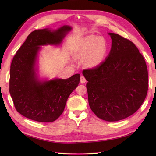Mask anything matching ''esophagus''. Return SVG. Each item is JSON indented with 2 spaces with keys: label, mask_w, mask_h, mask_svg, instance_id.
I'll use <instances>...</instances> for the list:
<instances>
[{
  "label": "esophagus",
  "mask_w": 156,
  "mask_h": 156,
  "mask_svg": "<svg viewBox=\"0 0 156 156\" xmlns=\"http://www.w3.org/2000/svg\"><path fill=\"white\" fill-rule=\"evenodd\" d=\"M80 82H81V83H82V84L85 83L87 82V80H86L85 77H84V76H81V78H80Z\"/></svg>",
  "instance_id": "34e87169"
}]
</instances>
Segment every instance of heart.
<instances>
[{
	"instance_id": "b5f03b06",
	"label": "heart",
	"mask_w": 156,
	"mask_h": 156,
	"mask_svg": "<svg viewBox=\"0 0 156 156\" xmlns=\"http://www.w3.org/2000/svg\"><path fill=\"white\" fill-rule=\"evenodd\" d=\"M108 51L107 41L103 37L90 35L80 40L75 47V57H84V64L90 68L96 67L105 58Z\"/></svg>"
}]
</instances>
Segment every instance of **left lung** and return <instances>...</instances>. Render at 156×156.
<instances>
[{
  "label": "left lung",
  "mask_w": 156,
  "mask_h": 156,
  "mask_svg": "<svg viewBox=\"0 0 156 156\" xmlns=\"http://www.w3.org/2000/svg\"><path fill=\"white\" fill-rule=\"evenodd\" d=\"M112 39L109 54L95 68L86 69L88 103L98 118L108 121L132 115L147 95L148 75L143 56L135 45L122 36L108 33Z\"/></svg>",
  "instance_id": "obj_1"
}]
</instances>
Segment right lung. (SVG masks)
<instances>
[{"label": "right lung", "instance_id": "obj_1", "mask_svg": "<svg viewBox=\"0 0 156 156\" xmlns=\"http://www.w3.org/2000/svg\"><path fill=\"white\" fill-rule=\"evenodd\" d=\"M72 27L58 30H36L14 55L10 66V91L16 111L30 120L41 122L56 120L63 112L70 94L77 88L80 75L67 79L40 81L35 68L40 45H59Z\"/></svg>", "mask_w": 156, "mask_h": 156}]
</instances>
